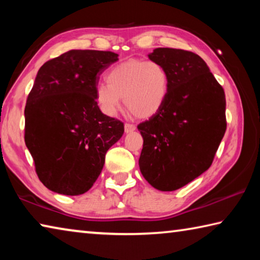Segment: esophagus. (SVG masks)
<instances>
[{"instance_id": "34e87169", "label": "esophagus", "mask_w": 260, "mask_h": 260, "mask_svg": "<svg viewBox=\"0 0 260 260\" xmlns=\"http://www.w3.org/2000/svg\"><path fill=\"white\" fill-rule=\"evenodd\" d=\"M135 125H133V124H128V122H126L125 124V132L126 133H132V132H134L135 131Z\"/></svg>"}]
</instances>
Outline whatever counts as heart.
<instances>
[{
    "label": "heart",
    "instance_id": "heart-1",
    "mask_svg": "<svg viewBox=\"0 0 260 260\" xmlns=\"http://www.w3.org/2000/svg\"><path fill=\"white\" fill-rule=\"evenodd\" d=\"M105 82L95 88V101L104 114L113 117L122 98L126 107L139 118L159 111L169 94L170 78L156 60L128 59L114 65L105 74Z\"/></svg>",
    "mask_w": 260,
    "mask_h": 260
}]
</instances>
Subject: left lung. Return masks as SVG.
<instances>
[{
	"label": "left lung",
	"instance_id": "obj_1",
	"mask_svg": "<svg viewBox=\"0 0 260 260\" xmlns=\"http://www.w3.org/2000/svg\"><path fill=\"white\" fill-rule=\"evenodd\" d=\"M149 58L170 78L159 111L138 126L143 138L140 171L153 188L173 191L204 173L225 135V91L191 51L157 48Z\"/></svg>",
	"mask_w": 260,
	"mask_h": 260
}]
</instances>
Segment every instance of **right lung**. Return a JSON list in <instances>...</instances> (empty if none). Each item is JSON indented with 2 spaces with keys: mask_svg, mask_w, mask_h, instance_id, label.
Segmentation results:
<instances>
[{
  "mask_svg": "<svg viewBox=\"0 0 260 260\" xmlns=\"http://www.w3.org/2000/svg\"><path fill=\"white\" fill-rule=\"evenodd\" d=\"M117 60L111 51L70 50L39 70L25 107V143L50 190L69 196L89 190L105 153L124 134V124L95 101L99 76Z\"/></svg>",
  "mask_w": 260,
  "mask_h": 260,
  "instance_id": "add662e5",
  "label": "right lung"
}]
</instances>
